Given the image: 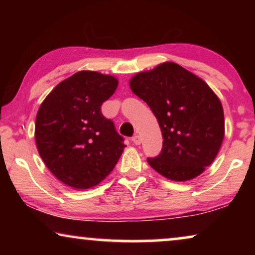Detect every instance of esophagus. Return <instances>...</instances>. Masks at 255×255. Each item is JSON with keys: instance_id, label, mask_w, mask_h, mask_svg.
<instances>
[{"instance_id": "34e87169", "label": "esophagus", "mask_w": 255, "mask_h": 255, "mask_svg": "<svg viewBox=\"0 0 255 255\" xmlns=\"http://www.w3.org/2000/svg\"><path fill=\"white\" fill-rule=\"evenodd\" d=\"M132 141H133V144H135V145H139L141 142V138H140V135H138V134H135V135H133V137H132Z\"/></svg>"}]
</instances>
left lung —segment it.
<instances>
[{
	"label": "left lung",
	"mask_w": 255,
	"mask_h": 255,
	"mask_svg": "<svg viewBox=\"0 0 255 255\" xmlns=\"http://www.w3.org/2000/svg\"><path fill=\"white\" fill-rule=\"evenodd\" d=\"M130 88L158 120L162 149L147 162L162 176L188 181L210 166L224 139V113L217 95L193 73L163 62L130 80Z\"/></svg>",
	"instance_id": "obj_1"
}]
</instances>
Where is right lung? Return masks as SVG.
Returning <instances> with one entry per match:
<instances>
[{
  "instance_id": "obj_1",
  "label": "right lung",
  "mask_w": 255,
  "mask_h": 255,
  "mask_svg": "<svg viewBox=\"0 0 255 255\" xmlns=\"http://www.w3.org/2000/svg\"><path fill=\"white\" fill-rule=\"evenodd\" d=\"M118 80L81 71L61 81L40 104L34 138L51 173L76 189H88L111 173L124 151L123 137L101 113Z\"/></svg>"
}]
</instances>
